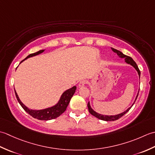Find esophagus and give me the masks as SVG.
<instances>
[{
    "instance_id": "obj_1",
    "label": "esophagus",
    "mask_w": 155,
    "mask_h": 155,
    "mask_svg": "<svg viewBox=\"0 0 155 155\" xmlns=\"http://www.w3.org/2000/svg\"><path fill=\"white\" fill-rule=\"evenodd\" d=\"M87 81H85V80H83V81H81L79 83H78V87L79 88H81V87H84V85H85V84H87Z\"/></svg>"
}]
</instances>
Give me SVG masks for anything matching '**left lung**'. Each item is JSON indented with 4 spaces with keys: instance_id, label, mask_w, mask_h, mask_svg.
<instances>
[{
    "instance_id": "8db88e82",
    "label": "left lung",
    "mask_w": 155,
    "mask_h": 155,
    "mask_svg": "<svg viewBox=\"0 0 155 155\" xmlns=\"http://www.w3.org/2000/svg\"><path fill=\"white\" fill-rule=\"evenodd\" d=\"M111 49H112V51H113L114 52H115V53H117V55H118V57H119L120 58H124L125 62H126L127 64H130L131 66H133V67L136 69V71H137L138 74H139V78H140V70L139 69V67H138L137 64H136V62L133 61V59L132 58H131V57H128V56H127V55L124 54L123 53V52H121L120 51L117 50V49H114V48H111ZM139 92H138V93H137V97H136L135 100H134V102L133 103V104H132V106H131L130 107H129L128 108H127V109L126 110L124 111L123 113H122L118 114H116V115H104V114H99V113H97V112H95V111L93 109V108H91L89 102H88V104H87V107H88V111H89V113H90L92 115H93L94 117H97V118H98V119H101V120H105V121H114V120H118V118H120V117H123L124 114H126V113H127V112L130 109V108L133 106V104H134V103H135V101H136V100H137L138 95H139Z\"/></svg>"
}]
</instances>
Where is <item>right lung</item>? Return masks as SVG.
Masks as SVG:
<instances>
[{
	"mask_svg": "<svg viewBox=\"0 0 155 155\" xmlns=\"http://www.w3.org/2000/svg\"><path fill=\"white\" fill-rule=\"evenodd\" d=\"M45 50H41L37 52H35V53L29 54L24 59V60H22L21 62V63L22 62L25 61L26 59L32 57H35V56L41 54ZM76 89H77V87L74 86L72 88H69V89L64 91L61 95L60 99H59L58 102L57 104L51 107H48L42 110H32L28 108L22 103L21 100H20V98L18 96L17 93H16L15 89V92L16 97L17 98V101H18L19 104L21 105V107L23 108V109L27 112V113H28L31 116H32L35 118H37L38 120H52V119H54V118H57L58 117L60 116L61 114H62L64 113V112L66 110V109H67V107L69 103H70V101L72 97L73 96V94H74Z\"/></svg>",
	"mask_w": 155,
	"mask_h": 155,
	"instance_id": "right-lung-1",
	"label": "right lung"
}]
</instances>
